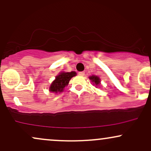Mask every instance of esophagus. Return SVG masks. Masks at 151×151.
I'll use <instances>...</instances> for the list:
<instances>
[{"label":"esophagus","mask_w":151,"mask_h":151,"mask_svg":"<svg viewBox=\"0 0 151 151\" xmlns=\"http://www.w3.org/2000/svg\"><path fill=\"white\" fill-rule=\"evenodd\" d=\"M78 74H79V76H84L85 75V72L84 71H81V72H79L78 73Z\"/></svg>","instance_id":"34e87169"}]
</instances>
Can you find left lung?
<instances>
[{
    "instance_id": "obj_1",
    "label": "left lung",
    "mask_w": 151,
    "mask_h": 151,
    "mask_svg": "<svg viewBox=\"0 0 151 151\" xmlns=\"http://www.w3.org/2000/svg\"><path fill=\"white\" fill-rule=\"evenodd\" d=\"M89 78L90 79V81H91L92 82L94 83L93 84L95 85V86H98V85L100 84V79L99 78V77H97V76H90Z\"/></svg>"
}]
</instances>
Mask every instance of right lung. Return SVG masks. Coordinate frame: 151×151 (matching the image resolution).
Here are the masks:
<instances>
[{
	"mask_svg": "<svg viewBox=\"0 0 151 151\" xmlns=\"http://www.w3.org/2000/svg\"><path fill=\"white\" fill-rule=\"evenodd\" d=\"M76 73L75 71L61 73L59 75L56 76L55 81L51 83L49 90L51 92H54L56 93H57L58 92L61 93L63 90V88L68 86L69 81L71 79V78L76 76Z\"/></svg>",
	"mask_w": 151,
	"mask_h": 151,
	"instance_id": "right-lung-1",
	"label": "right lung"
}]
</instances>
